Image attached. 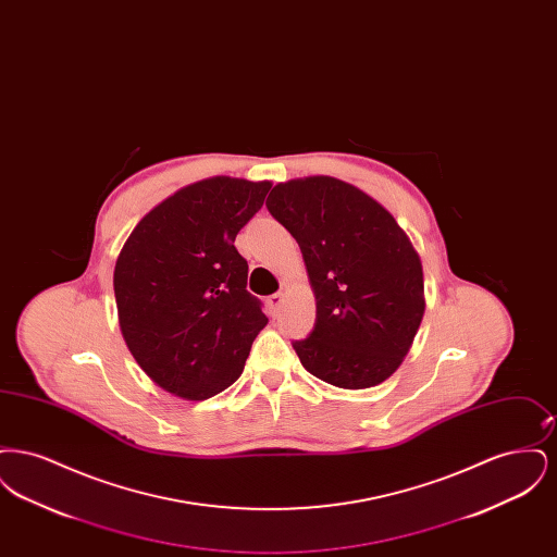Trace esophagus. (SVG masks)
Here are the masks:
<instances>
[{"label":"esophagus","mask_w":557,"mask_h":557,"mask_svg":"<svg viewBox=\"0 0 557 557\" xmlns=\"http://www.w3.org/2000/svg\"><path fill=\"white\" fill-rule=\"evenodd\" d=\"M282 302H284V294H282V292H277V294H271V296L267 298V307H269V313H271V315H277V311H280V307H282Z\"/></svg>","instance_id":"esophagus-1"}]
</instances>
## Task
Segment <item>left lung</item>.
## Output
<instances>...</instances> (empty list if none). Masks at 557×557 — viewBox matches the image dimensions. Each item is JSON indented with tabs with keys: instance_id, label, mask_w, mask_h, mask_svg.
<instances>
[{
	"instance_id": "obj_1",
	"label": "left lung",
	"mask_w": 557,
	"mask_h": 557,
	"mask_svg": "<svg viewBox=\"0 0 557 557\" xmlns=\"http://www.w3.org/2000/svg\"><path fill=\"white\" fill-rule=\"evenodd\" d=\"M267 209L298 242L318 315L292 346L319 380L370 388L397 371L424 318L420 257L395 216L336 177L277 184Z\"/></svg>"
}]
</instances>
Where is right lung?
I'll list each match as a JSON object with an SVG mask.
<instances>
[{"label": "right lung", "instance_id": "add662e5", "mask_svg": "<svg viewBox=\"0 0 557 557\" xmlns=\"http://www.w3.org/2000/svg\"><path fill=\"white\" fill-rule=\"evenodd\" d=\"M271 182L211 177L148 212L114 267L123 338L160 388L205 400L232 386L267 325L234 246Z\"/></svg>", "mask_w": 557, "mask_h": 557}]
</instances>
